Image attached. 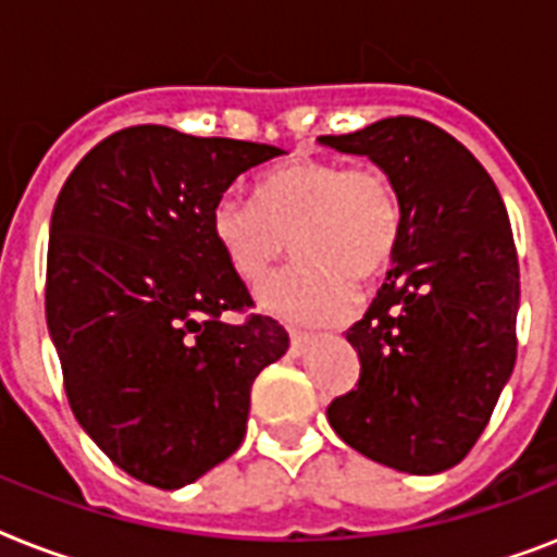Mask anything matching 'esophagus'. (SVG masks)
Wrapping results in <instances>:
<instances>
[{"label":"esophagus","mask_w":557,"mask_h":557,"mask_svg":"<svg viewBox=\"0 0 557 557\" xmlns=\"http://www.w3.org/2000/svg\"><path fill=\"white\" fill-rule=\"evenodd\" d=\"M309 344H312V335H309V332L292 330V349H288L292 356H295V358L306 356V349H309Z\"/></svg>","instance_id":"1"}]
</instances>
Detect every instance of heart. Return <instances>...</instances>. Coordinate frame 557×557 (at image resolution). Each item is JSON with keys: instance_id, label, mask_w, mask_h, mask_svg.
<instances>
[{"instance_id": "1", "label": "heart", "mask_w": 557, "mask_h": 557, "mask_svg": "<svg viewBox=\"0 0 557 557\" xmlns=\"http://www.w3.org/2000/svg\"><path fill=\"white\" fill-rule=\"evenodd\" d=\"M401 196L387 170L295 159L262 173L253 201L222 196L210 236L227 269L260 283L292 245L295 265L265 280L257 300L295 323H335L356 306V280L387 269L401 236Z\"/></svg>"}]
</instances>
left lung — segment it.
<instances>
[{
  "label": "left lung",
  "mask_w": 557,
  "mask_h": 557,
  "mask_svg": "<svg viewBox=\"0 0 557 557\" xmlns=\"http://www.w3.org/2000/svg\"><path fill=\"white\" fill-rule=\"evenodd\" d=\"M318 141L367 156L401 196V236L384 286L347 341L361 379L326 410L358 454L405 474L466 459L518 356V251L483 164L422 117H384Z\"/></svg>",
  "instance_id": "left-lung-1"
}]
</instances>
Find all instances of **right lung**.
I'll return each instance as SVG.
<instances>
[{
	"mask_svg": "<svg viewBox=\"0 0 557 557\" xmlns=\"http://www.w3.org/2000/svg\"><path fill=\"white\" fill-rule=\"evenodd\" d=\"M269 144L170 126L109 135L65 178L48 231L46 321L65 396L91 442L126 474L182 488L239 448L251 384L286 356L210 236V210Z\"/></svg>",
	"mask_w": 557,
	"mask_h": 557,
	"instance_id": "1",
	"label": "right lung"
}]
</instances>
